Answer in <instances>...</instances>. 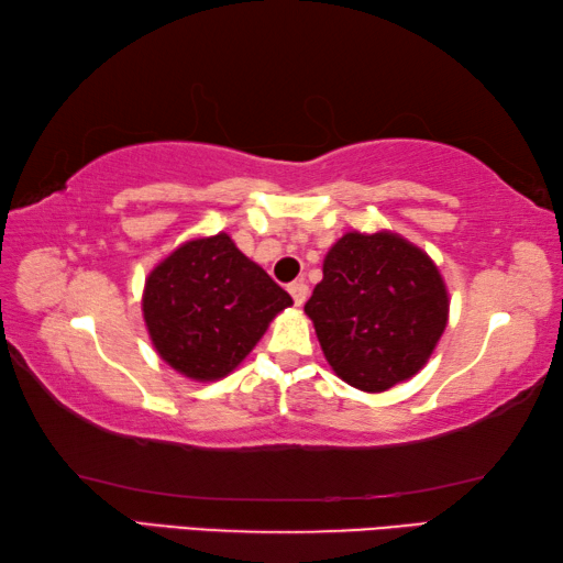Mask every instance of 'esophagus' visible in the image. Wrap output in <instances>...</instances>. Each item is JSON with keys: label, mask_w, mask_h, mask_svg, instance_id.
<instances>
[{"label": "esophagus", "mask_w": 563, "mask_h": 563, "mask_svg": "<svg viewBox=\"0 0 563 563\" xmlns=\"http://www.w3.org/2000/svg\"><path fill=\"white\" fill-rule=\"evenodd\" d=\"M288 290H290V295H292V300H295V305H305V300H308V295H310V290H308V283L305 280H295V283H290L288 285Z\"/></svg>", "instance_id": "esophagus-1"}]
</instances>
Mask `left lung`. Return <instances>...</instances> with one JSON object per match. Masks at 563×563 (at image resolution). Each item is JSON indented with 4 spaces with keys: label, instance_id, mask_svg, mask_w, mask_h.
<instances>
[{
    "label": "left lung",
    "instance_id": "1",
    "mask_svg": "<svg viewBox=\"0 0 563 563\" xmlns=\"http://www.w3.org/2000/svg\"><path fill=\"white\" fill-rule=\"evenodd\" d=\"M305 312L335 375L362 393H385L427 365L450 295L422 247L389 231H352L328 251Z\"/></svg>",
    "mask_w": 563,
    "mask_h": 563
}]
</instances>
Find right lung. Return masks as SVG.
<instances>
[{
  "mask_svg": "<svg viewBox=\"0 0 563 563\" xmlns=\"http://www.w3.org/2000/svg\"><path fill=\"white\" fill-rule=\"evenodd\" d=\"M292 298L228 233L178 245L148 273L144 320L161 360L198 383L241 365Z\"/></svg>",
  "mask_w": 563,
  "mask_h": 563,
  "instance_id": "right-lung-1",
  "label": "right lung"
}]
</instances>
